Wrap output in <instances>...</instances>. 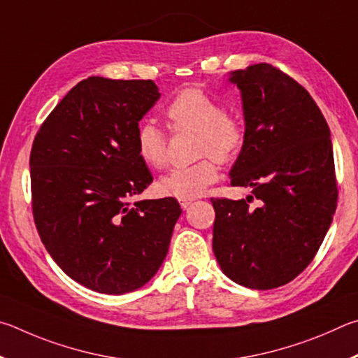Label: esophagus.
<instances>
[{"instance_id": "34e87169", "label": "esophagus", "mask_w": 358, "mask_h": 358, "mask_svg": "<svg viewBox=\"0 0 358 358\" xmlns=\"http://www.w3.org/2000/svg\"><path fill=\"white\" fill-rule=\"evenodd\" d=\"M192 201H193V199H179V204H180V208H182V209H189V206L192 204Z\"/></svg>"}]
</instances>
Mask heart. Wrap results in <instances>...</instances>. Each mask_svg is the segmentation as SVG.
I'll return each instance as SVG.
<instances>
[{"mask_svg":"<svg viewBox=\"0 0 358 358\" xmlns=\"http://www.w3.org/2000/svg\"><path fill=\"white\" fill-rule=\"evenodd\" d=\"M166 117L176 131L198 134L196 155L204 157L189 166L174 168L163 176L159 190L166 196L193 199L203 195L218 179V165L239 154L245 141V127L239 116L224 111L223 103L199 87H187L166 108ZM136 152L148 166L162 169L168 162V138L154 122H143L136 131Z\"/></svg>","mask_w":358,"mask_h":358,"instance_id":"b5f03b06","label":"heart"}]
</instances>
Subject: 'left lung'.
<instances>
[{
  "label": "left lung",
  "mask_w": 358,
  "mask_h": 358,
  "mask_svg": "<svg viewBox=\"0 0 358 358\" xmlns=\"http://www.w3.org/2000/svg\"><path fill=\"white\" fill-rule=\"evenodd\" d=\"M242 96L245 141L231 185L245 199L212 198L214 248L223 273L250 289H273L308 267L338 201L327 121L310 92L266 62L229 73ZM257 199L258 208L248 202Z\"/></svg>",
  "instance_id": "1"
}]
</instances>
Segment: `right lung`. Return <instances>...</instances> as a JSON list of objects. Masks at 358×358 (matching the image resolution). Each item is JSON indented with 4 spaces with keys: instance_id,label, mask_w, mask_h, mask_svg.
Instances as JSON below:
<instances>
[{
    "instance_id": "add662e5",
    "label": "right lung",
    "mask_w": 358,
    "mask_h": 358,
    "mask_svg": "<svg viewBox=\"0 0 358 358\" xmlns=\"http://www.w3.org/2000/svg\"><path fill=\"white\" fill-rule=\"evenodd\" d=\"M160 97L152 80L80 81L41 125L29 155L37 233L69 277L102 294L148 283L182 214L174 198L131 203L152 182L138 122Z\"/></svg>"
}]
</instances>
